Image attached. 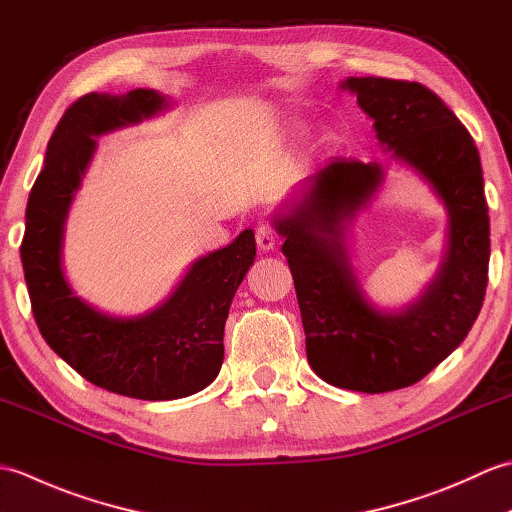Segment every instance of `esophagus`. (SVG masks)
Here are the masks:
<instances>
[{
    "label": "esophagus",
    "instance_id": "obj_1",
    "mask_svg": "<svg viewBox=\"0 0 512 512\" xmlns=\"http://www.w3.org/2000/svg\"><path fill=\"white\" fill-rule=\"evenodd\" d=\"M255 239H257V246H259V250H273L275 246H277V239H279V235H277V231L273 226H270L268 222H262L257 226V231H255Z\"/></svg>",
    "mask_w": 512,
    "mask_h": 512
}]
</instances>
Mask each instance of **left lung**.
Returning <instances> with one entry per match:
<instances>
[{"label":"left lung","instance_id":"1","mask_svg":"<svg viewBox=\"0 0 512 512\" xmlns=\"http://www.w3.org/2000/svg\"><path fill=\"white\" fill-rule=\"evenodd\" d=\"M380 145L427 180L449 211V250L424 295L398 314L376 310L347 262L343 231L383 182L376 162L334 158L303 200L275 217L317 376L341 389L383 394L418 383L458 347L488 284V204L477 147L436 92L416 81L350 76Z\"/></svg>","mask_w":512,"mask_h":512}]
</instances>
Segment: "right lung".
I'll return each instance as SVG.
<instances>
[{
  "instance_id": "right-lung-1",
  "label": "right lung",
  "mask_w": 512,
  "mask_h": 512,
  "mask_svg": "<svg viewBox=\"0 0 512 512\" xmlns=\"http://www.w3.org/2000/svg\"><path fill=\"white\" fill-rule=\"evenodd\" d=\"M167 107L156 90L125 96L85 94L54 129L30 191L21 264L43 339L92 385L140 400H173L211 385L224 361V323L235 292L255 262L250 228L233 244L198 259L154 312L116 319L70 290L61 270L63 224L96 140Z\"/></svg>"
}]
</instances>
